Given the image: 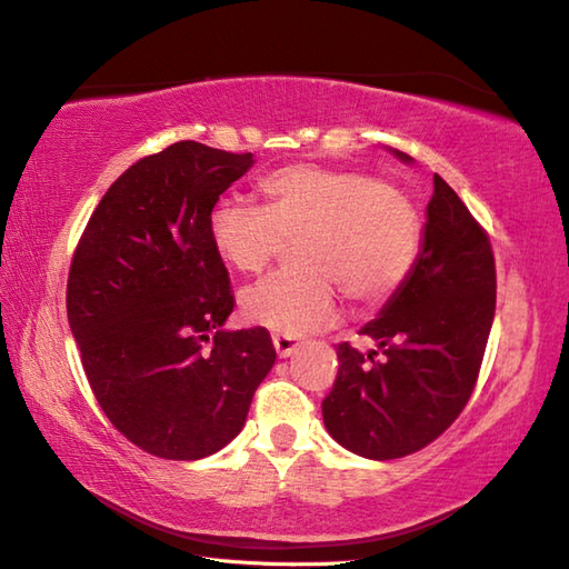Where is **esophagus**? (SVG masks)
Listing matches in <instances>:
<instances>
[{"label":"esophagus","instance_id":"34e87169","mask_svg":"<svg viewBox=\"0 0 569 569\" xmlns=\"http://www.w3.org/2000/svg\"><path fill=\"white\" fill-rule=\"evenodd\" d=\"M272 346H274L277 356H280V358H289V356H295V353L299 351L301 341H299V339H295V336H282V333H277V336H272Z\"/></svg>","mask_w":569,"mask_h":569}]
</instances>
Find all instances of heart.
I'll use <instances>...</instances> for the list:
<instances>
[{"label":"heart","instance_id":"b5f03b06","mask_svg":"<svg viewBox=\"0 0 569 569\" xmlns=\"http://www.w3.org/2000/svg\"><path fill=\"white\" fill-rule=\"evenodd\" d=\"M262 208L220 201L208 216L218 258L260 272L297 240V268L264 277L240 295L242 319L282 336H305L336 317V287L361 307L390 299L408 280L422 246L410 196L358 169L289 164L268 173Z\"/></svg>","mask_w":569,"mask_h":569}]
</instances>
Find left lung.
Segmentation results:
<instances>
[{"label":"left lung","mask_w":569,"mask_h":569,"mask_svg":"<svg viewBox=\"0 0 569 569\" xmlns=\"http://www.w3.org/2000/svg\"><path fill=\"white\" fill-rule=\"evenodd\" d=\"M388 152L402 164L408 154ZM422 246L408 280L361 329L377 351L339 343V376L321 402L327 432L366 459L422 449L467 405L496 315L491 242L435 173Z\"/></svg>","instance_id":"8db88e82"}]
</instances>
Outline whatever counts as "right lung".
<instances>
[{
  "label": "right lung",
  "instance_id": "right-lung-1",
  "mask_svg": "<svg viewBox=\"0 0 569 569\" xmlns=\"http://www.w3.org/2000/svg\"><path fill=\"white\" fill-rule=\"evenodd\" d=\"M252 164L201 142L139 159L102 196L73 254L66 309L90 388L108 420L161 459H203L233 442L274 366L268 331L223 329L233 295L208 238L218 196Z\"/></svg>",
  "mask_w": 569,
  "mask_h": 569
}]
</instances>
